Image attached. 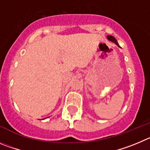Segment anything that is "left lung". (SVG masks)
I'll use <instances>...</instances> for the list:
<instances>
[{
	"label": "left lung",
	"mask_w": 150,
	"mask_h": 150,
	"mask_svg": "<svg viewBox=\"0 0 150 150\" xmlns=\"http://www.w3.org/2000/svg\"><path fill=\"white\" fill-rule=\"evenodd\" d=\"M107 39L109 40V41H111L112 42H114L116 44V45H117V46L120 47V45H119V44H118V42H117V40H116V39L114 38V37L113 36H110V35H108V36H107Z\"/></svg>",
	"instance_id": "left-lung-1"
}]
</instances>
